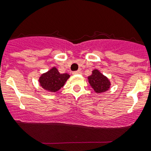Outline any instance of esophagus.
Instances as JSON below:
<instances>
[{
    "instance_id": "obj_1",
    "label": "esophagus",
    "mask_w": 151,
    "mask_h": 151,
    "mask_svg": "<svg viewBox=\"0 0 151 151\" xmlns=\"http://www.w3.org/2000/svg\"><path fill=\"white\" fill-rule=\"evenodd\" d=\"M74 74H81V70H77V71H74L73 72Z\"/></svg>"
}]
</instances>
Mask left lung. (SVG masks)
Masks as SVG:
<instances>
[{
    "label": "left lung",
    "mask_w": 151,
    "mask_h": 151,
    "mask_svg": "<svg viewBox=\"0 0 151 151\" xmlns=\"http://www.w3.org/2000/svg\"><path fill=\"white\" fill-rule=\"evenodd\" d=\"M88 79L90 85L96 93L104 92L109 89L110 86L109 79L96 70L93 71L92 74L88 77Z\"/></svg>",
    "instance_id": "8db88e82"
}]
</instances>
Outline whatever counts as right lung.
Instances as JSON below:
<instances>
[{"label": "right lung", "instance_id": "1", "mask_svg": "<svg viewBox=\"0 0 151 151\" xmlns=\"http://www.w3.org/2000/svg\"><path fill=\"white\" fill-rule=\"evenodd\" d=\"M69 77L70 75L68 74H60L57 68L53 67L47 72L43 74L40 78L39 81L43 89L55 92L61 89Z\"/></svg>", "mask_w": 151, "mask_h": 151}]
</instances>
